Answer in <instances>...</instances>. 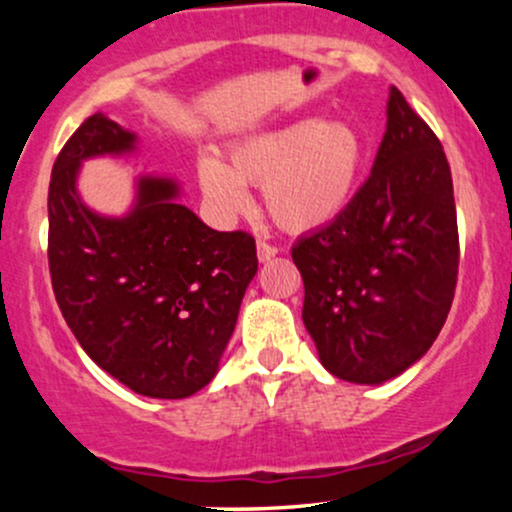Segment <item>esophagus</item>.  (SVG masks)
Instances as JSON below:
<instances>
[{
    "mask_svg": "<svg viewBox=\"0 0 512 512\" xmlns=\"http://www.w3.org/2000/svg\"><path fill=\"white\" fill-rule=\"evenodd\" d=\"M274 255H276L274 245L264 243V240H257V260H260V262H269Z\"/></svg>",
    "mask_w": 512,
    "mask_h": 512,
    "instance_id": "1",
    "label": "esophagus"
}]
</instances>
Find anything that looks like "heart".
<instances>
[{"mask_svg": "<svg viewBox=\"0 0 512 512\" xmlns=\"http://www.w3.org/2000/svg\"><path fill=\"white\" fill-rule=\"evenodd\" d=\"M361 163V134L349 122L301 120L238 144L228 166L216 156H202L197 178L223 216L248 209V185H262L269 219L289 233H305L342 214Z\"/></svg>", "mask_w": 512, "mask_h": 512, "instance_id": "obj_1", "label": "heart"}]
</instances>
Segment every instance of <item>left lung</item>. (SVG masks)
I'll return each instance as SVG.
<instances>
[{"label": "left lung", "instance_id": "8db88e82", "mask_svg": "<svg viewBox=\"0 0 512 512\" xmlns=\"http://www.w3.org/2000/svg\"><path fill=\"white\" fill-rule=\"evenodd\" d=\"M303 322L322 366L358 385L397 378L436 342L460 240L448 158L395 86L373 170L342 214L298 238Z\"/></svg>", "mask_w": 512, "mask_h": 512}]
</instances>
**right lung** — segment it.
<instances>
[{"label":"right lung","instance_id":"1","mask_svg":"<svg viewBox=\"0 0 512 512\" xmlns=\"http://www.w3.org/2000/svg\"><path fill=\"white\" fill-rule=\"evenodd\" d=\"M134 151L137 134L103 113L64 144L48 192L52 291L96 366L137 395L182 399L219 370L257 274L255 238L209 228L163 175L134 180L125 216L84 204L81 163Z\"/></svg>","mask_w":512,"mask_h":512}]
</instances>
